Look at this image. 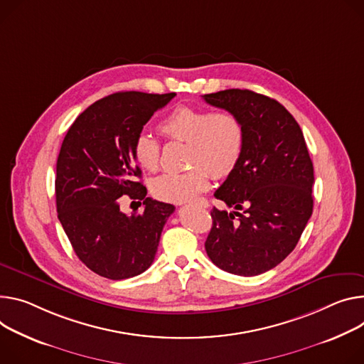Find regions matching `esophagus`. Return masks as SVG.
<instances>
[{"label":"esophagus","mask_w":364,"mask_h":364,"mask_svg":"<svg viewBox=\"0 0 364 364\" xmlns=\"http://www.w3.org/2000/svg\"><path fill=\"white\" fill-rule=\"evenodd\" d=\"M196 203L199 205V206H202V208H208V206H209V203H208V200H206V199H199V200H197Z\"/></svg>","instance_id":"obj_1"}]
</instances>
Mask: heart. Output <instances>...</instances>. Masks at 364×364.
<instances>
[{
  "instance_id": "obj_1",
  "label": "heart",
  "mask_w": 364,
  "mask_h": 364,
  "mask_svg": "<svg viewBox=\"0 0 364 364\" xmlns=\"http://www.w3.org/2000/svg\"><path fill=\"white\" fill-rule=\"evenodd\" d=\"M159 132L171 141L184 142L186 173H167L152 181V194L171 203L188 202L209 187V173L215 178L228 177L238 165L244 149V126L229 110L178 106L159 123ZM134 158L141 168L155 171L159 165V144L141 134L134 144Z\"/></svg>"
}]
</instances>
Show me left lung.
<instances>
[{"mask_svg":"<svg viewBox=\"0 0 364 364\" xmlns=\"http://www.w3.org/2000/svg\"><path fill=\"white\" fill-rule=\"evenodd\" d=\"M203 98L235 113L244 126L241 159L215 191L234 210L212 209L205 248L219 269L258 276L299 241L314 209V165L301 126L274 98L238 88Z\"/></svg>","mask_w":364,"mask_h":364,"instance_id":"left-lung-1","label":"left lung"}]
</instances>
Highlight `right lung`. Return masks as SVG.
I'll return each instance as SVG.
<instances>
[{"label":"right lung","mask_w":364,"mask_h":364,"mask_svg":"<svg viewBox=\"0 0 364 364\" xmlns=\"http://www.w3.org/2000/svg\"><path fill=\"white\" fill-rule=\"evenodd\" d=\"M176 92L122 91L84 110L68 129L56 162V210L77 257L98 276L123 280L144 273L155 258L174 206L151 199L136 177L134 144L151 116ZM122 195L144 200L126 215Z\"/></svg>","instance_id":"1"}]
</instances>
